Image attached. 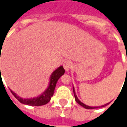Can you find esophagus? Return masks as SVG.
Masks as SVG:
<instances>
[{
  "instance_id": "1",
  "label": "esophagus",
  "mask_w": 127,
  "mask_h": 127,
  "mask_svg": "<svg viewBox=\"0 0 127 127\" xmlns=\"http://www.w3.org/2000/svg\"><path fill=\"white\" fill-rule=\"evenodd\" d=\"M63 67L64 69H65L66 71H68L71 69V61H69V60H67L65 61L63 64Z\"/></svg>"
}]
</instances>
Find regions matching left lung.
Wrapping results in <instances>:
<instances>
[{"mask_svg": "<svg viewBox=\"0 0 127 127\" xmlns=\"http://www.w3.org/2000/svg\"><path fill=\"white\" fill-rule=\"evenodd\" d=\"M73 91H74V97H75V100H76V101L79 105H81V106H83V108H87V109H94V108H99V107H104L109 103H106V104L102 105V106H95V107L89 106H87V105H85V104H84L83 103H82L81 101L78 99V97H77V96H76V93H75V90H74V87H73Z\"/></svg>", "mask_w": 127, "mask_h": 127, "instance_id": "obj_1", "label": "left lung"}]
</instances>
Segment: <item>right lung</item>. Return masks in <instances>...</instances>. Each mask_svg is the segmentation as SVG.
I'll return each mask as SVG.
<instances>
[{
  "label": "right lung",
  "instance_id": "right-lung-1",
  "mask_svg": "<svg viewBox=\"0 0 127 127\" xmlns=\"http://www.w3.org/2000/svg\"><path fill=\"white\" fill-rule=\"evenodd\" d=\"M65 71L64 69L63 66H60L58 69L53 72L49 81V84L48 88H46L45 91L42 93V95H39L38 96L33 97V98H28V99H24L19 96L16 93H14L12 90H10L11 93L15 96V98L19 101L21 103H24L28 106H43L50 101L51 99V96L53 95L55 88L58 79L64 74Z\"/></svg>",
  "mask_w": 127,
  "mask_h": 127
}]
</instances>
